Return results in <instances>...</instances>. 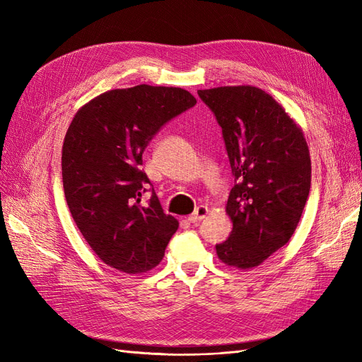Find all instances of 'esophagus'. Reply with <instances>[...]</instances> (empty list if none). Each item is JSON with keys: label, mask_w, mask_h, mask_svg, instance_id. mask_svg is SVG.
<instances>
[{"label": "esophagus", "mask_w": 362, "mask_h": 362, "mask_svg": "<svg viewBox=\"0 0 362 362\" xmlns=\"http://www.w3.org/2000/svg\"><path fill=\"white\" fill-rule=\"evenodd\" d=\"M206 213H208V208H206L205 205H199V206L196 208V210L189 216V222L196 223V222L202 221V218L206 216Z\"/></svg>", "instance_id": "obj_1"}]
</instances>
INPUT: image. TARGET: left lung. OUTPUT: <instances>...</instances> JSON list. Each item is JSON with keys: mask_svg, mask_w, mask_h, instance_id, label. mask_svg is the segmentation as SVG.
Instances as JSON below:
<instances>
[{"mask_svg": "<svg viewBox=\"0 0 362 362\" xmlns=\"http://www.w3.org/2000/svg\"><path fill=\"white\" fill-rule=\"evenodd\" d=\"M216 116L234 187L226 213L233 231L216 245L237 269L259 266L291 238L311 189V160L302 129L264 90L226 86L198 90Z\"/></svg>", "mask_w": 362, "mask_h": 362, "instance_id": "8db88e82", "label": "left lung"}]
</instances>
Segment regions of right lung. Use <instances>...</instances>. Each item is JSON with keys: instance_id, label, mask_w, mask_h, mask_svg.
<instances>
[{"instance_id": "add662e5", "label": "right lung", "mask_w": 362, "mask_h": 362, "mask_svg": "<svg viewBox=\"0 0 362 362\" xmlns=\"http://www.w3.org/2000/svg\"><path fill=\"white\" fill-rule=\"evenodd\" d=\"M180 87L140 84L108 90L74 116L62 151L63 189L74 222L105 264L154 269L178 221L163 211L141 170V154L169 120L194 107ZM149 191L151 198L141 201Z\"/></svg>"}]
</instances>
